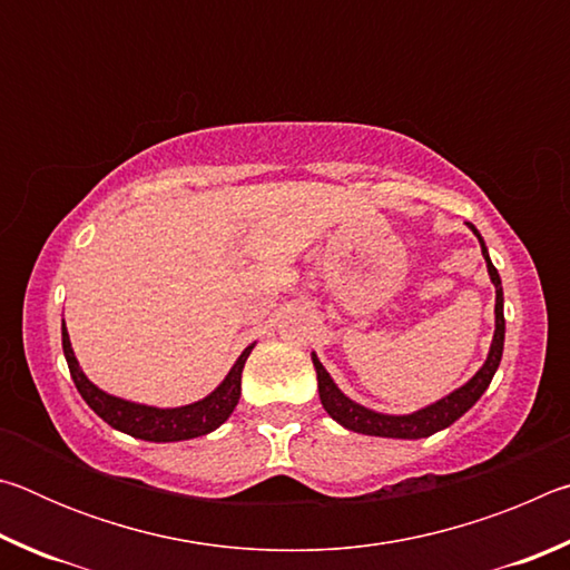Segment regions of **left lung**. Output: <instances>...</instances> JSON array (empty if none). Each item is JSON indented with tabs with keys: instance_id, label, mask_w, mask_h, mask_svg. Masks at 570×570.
<instances>
[{
	"instance_id": "8db88e82",
	"label": "left lung",
	"mask_w": 570,
	"mask_h": 570,
	"mask_svg": "<svg viewBox=\"0 0 570 570\" xmlns=\"http://www.w3.org/2000/svg\"><path fill=\"white\" fill-rule=\"evenodd\" d=\"M468 228L480 240V250H482V258H485L488 276L495 286V332H493V342H490L485 362H482L480 370L472 374L465 384H460L458 390H452L442 400L428 404V407H420L407 414H387V412L364 407V404L346 397V394L336 387L332 374L324 370V364L320 362L316 352H312L316 382H320V400L324 404V410L330 412V417L340 422L342 428L352 432H362V435H372V438H392V440L430 438L435 435V432L450 428L455 420H460L462 414H465L490 387V382H493L500 366V360H503V344H505L503 302L505 298H503V284H500V274L493 266V262H490L485 240H482L480 230L475 226L468 224Z\"/></svg>"
}]
</instances>
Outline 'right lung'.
Returning <instances> with one entry per match:
<instances>
[{"mask_svg": "<svg viewBox=\"0 0 570 570\" xmlns=\"http://www.w3.org/2000/svg\"><path fill=\"white\" fill-rule=\"evenodd\" d=\"M254 346L256 342L248 344L246 350L240 352L224 382H220L214 392L206 394L204 400L183 404V407H153V404L115 397V394L105 392L98 384L90 382L88 374L82 372L80 362H77L70 344V334H67V326L62 320V352L67 366H70L77 392L82 394V400L90 404V410L108 422L112 430L148 442H180L204 438L208 432L218 430L220 424L230 417V412L236 410L240 397V372H244V364Z\"/></svg>", "mask_w": 570, "mask_h": 570, "instance_id": "right-lung-1", "label": "right lung"}]
</instances>
